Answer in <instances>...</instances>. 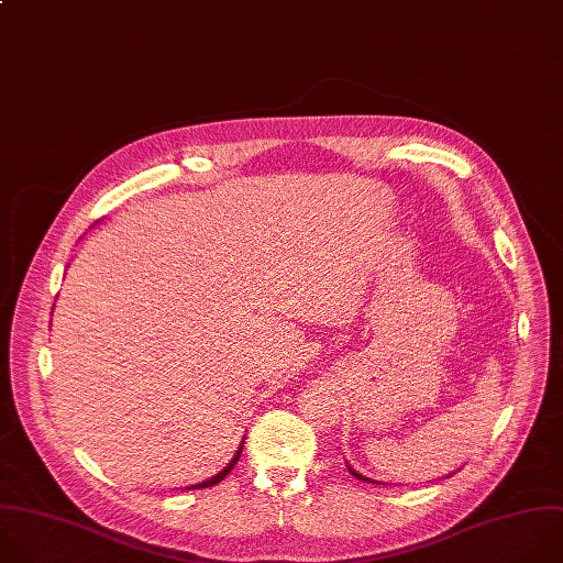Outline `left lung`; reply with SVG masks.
I'll list each match as a JSON object with an SVG mask.
<instances>
[{"label": "left lung", "instance_id": "obj_1", "mask_svg": "<svg viewBox=\"0 0 563 563\" xmlns=\"http://www.w3.org/2000/svg\"><path fill=\"white\" fill-rule=\"evenodd\" d=\"M349 473H351V475H353V477H357V479H362V482H373V484H378V482H376V479H368V477H364V475H360V473H357V471H353V468H351V466H349ZM446 477H451V475H446Z\"/></svg>", "mask_w": 563, "mask_h": 563}]
</instances>
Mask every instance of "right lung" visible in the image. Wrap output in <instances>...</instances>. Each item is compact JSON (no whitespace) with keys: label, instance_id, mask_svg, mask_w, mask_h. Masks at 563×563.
<instances>
[{"label":"right lung","instance_id":"right-lung-1","mask_svg":"<svg viewBox=\"0 0 563 563\" xmlns=\"http://www.w3.org/2000/svg\"><path fill=\"white\" fill-rule=\"evenodd\" d=\"M241 453H243V446H239V451H236V455H234V457H232V462H230V464H228V466H225V468H223V471H221V473H217V475H214V477H210V479H208V482H201V484H192V486H190V488H208V486H214V484H219V482H221V479H225V475H228V473H230V471H232V468H234V464H236V462H239V457H241Z\"/></svg>","mask_w":563,"mask_h":563}]
</instances>
